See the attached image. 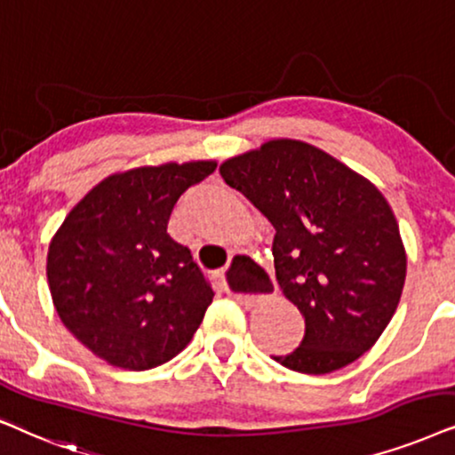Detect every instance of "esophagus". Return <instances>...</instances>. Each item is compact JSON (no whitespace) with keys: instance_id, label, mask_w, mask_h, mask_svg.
Masks as SVG:
<instances>
[{"instance_id":"esophagus-1","label":"esophagus","mask_w":455,"mask_h":455,"mask_svg":"<svg viewBox=\"0 0 455 455\" xmlns=\"http://www.w3.org/2000/svg\"><path fill=\"white\" fill-rule=\"evenodd\" d=\"M222 285L228 294L243 304H254L258 298L268 296V291L273 290L264 268L247 256H237L231 267L224 270Z\"/></svg>"}]
</instances>
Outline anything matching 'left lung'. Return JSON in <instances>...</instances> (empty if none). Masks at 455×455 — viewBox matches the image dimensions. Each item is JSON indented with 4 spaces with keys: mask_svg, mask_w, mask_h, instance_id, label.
I'll use <instances>...</instances> for the list:
<instances>
[{
    "mask_svg": "<svg viewBox=\"0 0 455 455\" xmlns=\"http://www.w3.org/2000/svg\"><path fill=\"white\" fill-rule=\"evenodd\" d=\"M275 228V275L304 317L287 370L330 373L376 344L405 283L407 256L384 195L321 148L279 138L220 165Z\"/></svg>",
    "mask_w": 455,
    "mask_h": 455,
    "instance_id": "1",
    "label": "left lung"
}]
</instances>
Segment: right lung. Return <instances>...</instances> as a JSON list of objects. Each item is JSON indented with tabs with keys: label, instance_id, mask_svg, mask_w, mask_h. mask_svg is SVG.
Returning a JSON list of instances; mask_svg holds the SVG:
<instances>
[{
	"label": "right lung",
	"instance_id": "1",
	"mask_svg": "<svg viewBox=\"0 0 455 455\" xmlns=\"http://www.w3.org/2000/svg\"><path fill=\"white\" fill-rule=\"evenodd\" d=\"M216 161L147 165L96 185L50 241L48 285L68 331L115 367L145 371L191 342L214 291L170 214Z\"/></svg>",
	"mask_w": 455,
	"mask_h": 455
}]
</instances>
